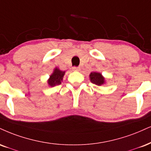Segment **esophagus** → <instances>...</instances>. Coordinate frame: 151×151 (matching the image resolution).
<instances>
[{
    "label": "esophagus",
    "instance_id": "obj_1",
    "mask_svg": "<svg viewBox=\"0 0 151 151\" xmlns=\"http://www.w3.org/2000/svg\"><path fill=\"white\" fill-rule=\"evenodd\" d=\"M72 70L74 71H79L80 70V68H79V67H73Z\"/></svg>",
    "mask_w": 151,
    "mask_h": 151
}]
</instances>
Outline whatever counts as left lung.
I'll use <instances>...</instances> for the list:
<instances>
[{"label": "left lung", "mask_w": 151, "mask_h": 151, "mask_svg": "<svg viewBox=\"0 0 151 151\" xmlns=\"http://www.w3.org/2000/svg\"><path fill=\"white\" fill-rule=\"evenodd\" d=\"M90 79L92 83L97 85V86H101L105 83L104 78L101 75V74L99 73V72H91L90 74Z\"/></svg>", "instance_id": "obj_1"}]
</instances>
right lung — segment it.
Here are the masks:
<instances>
[{"mask_svg": "<svg viewBox=\"0 0 151 151\" xmlns=\"http://www.w3.org/2000/svg\"><path fill=\"white\" fill-rule=\"evenodd\" d=\"M64 74L65 72L60 70L58 68H55L53 73L50 75V79H48V84L52 87L57 86V85H60L61 83V81L63 80V77Z\"/></svg>", "mask_w": 151, "mask_h": 151, "instance_id": "obj_1", "label": "right lung"}]
</instances>
